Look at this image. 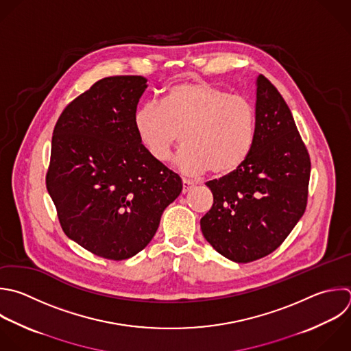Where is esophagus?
I'll list each match as a JSON object with an SVG mask.
<instances>
[{"label":"esophagus","mask_w":351,"mask_h":351,"mask_svg":"<svg viewBox=\"0 0 351 351\" xmlns=\"http://www.w3.org/2000/svg\"><path fill=\"white\" fill-rule=\"evenodd\" d=\"M195 185V181L188 180V178H182V193L189 192V189Z\"/></svg>","instance_id":"34e87169"}]
</instances>
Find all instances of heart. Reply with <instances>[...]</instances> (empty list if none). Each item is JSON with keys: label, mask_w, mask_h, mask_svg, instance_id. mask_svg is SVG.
Wrapping results in <instances>:
<instances>
[{"label": "heart", "mask_w": 351, "mask_h": 351, "mask_svg": "<svg viewBox=\"0 0 351 351\" xmlns=\"http://www.w3.org/2000/svg\"><path fill=\"white\" fill-rule=\"evenodd\" d=\"M134 132L156 162H166L178 134L182 147L177 167L189 174L226 176L250 156L258 130L255 104L203 81L171 85L159 100L141 106L133 117Z\"/></svg>", "instance_id": "obj_1"}]
</instances>
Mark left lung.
Instances as JSON below:
<instances>
[{
	"mask_svg": "<svg viewBox=\"0 0 351 351\" xmlns=\"http://www.w3.org/2000/svg\"><path fill=\"white\" fill-rule=\"evenodd\" d=\"M258 130L247 160L206 182L214 196L200 219L204 239L225 258L247 263L273 252L302 218L310 158L292 114L271 82L256 78Z\"/></svg>",
	"mask_w": 351,
	"mask_h": 351,
	"instance_id": "8db88e82",
	"label": "left lung"
}]
</instances>
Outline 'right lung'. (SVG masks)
Returning a JSON list of instances; mask_svg holds the SVG:
<instances>
[{
    "instance_id": "obj_1",
    "label": "right lung",
    "mask_w": 351,
    "mask_h": 351,
    "mask_svg": "<svg viewBox=\"0 0 351 351\" xmlns=\"http://www.w3.org/2000/svg\"><path fill=\"white\" fill-rule=\"evenodd\" d=\"M145 89L140 75L103 78L64 108L53 130L47 188L62 229L106 259L144 250L182 191L180 176L154 160L134 132Z\"/></svg>"
}]
</instances>
